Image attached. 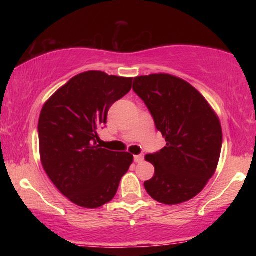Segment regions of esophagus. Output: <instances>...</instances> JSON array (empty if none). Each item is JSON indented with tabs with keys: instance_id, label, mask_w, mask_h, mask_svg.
I'll list each match as a JSON object with an SVG mask.
<instances>
[{
	"instance_id": "obj_1",
	"label": "esophagus",
	"mask_w": 256,
	"mask_h": 256,
	"mask_svg": "<svg viewBox=\"0 0 256 256\" xmlns=\"http://www.w3.org/2000/svg\"><path fill=\"white\" fill-rule=\"evenodd\" d=\"M144 160V154H138V156H134V162L136 164H140Z\"/></svg>"
}]
</instances>
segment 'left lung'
I'll use <instances>...</instances> for the list:
<instances>
[{"label": "left lung", "instance_id": "1", "mask_svg": "<svg viewBox=\"0 0 256 256\" xmlns=\"http://www.w3.org/2000/svg\"><path fill=\"white\" fill-rule=\"evenodd\" d=\"M133 90L154 120L166 146L146 156L154 175L144 182L154 200L180 204L196 196L216 172L222 146L218 115L188 82L167 73L134 78Z\"/></svg>", "mask_w": 256, "mask_h": 256}]
</instances>
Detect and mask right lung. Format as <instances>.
<instances>
[{
  "mask_svg": "<svg viewBox=\"0 0 256 256\" xmlns=\"http://www.w3.org/2000/svg\"><path fill=\"white\" fill-rule=\"evenodd\" d=\"M132 80L102 71L80 73L42 108V164L60 192L76 206L94 209L112 201L133 162V154L96 144L108 110L131 90Z\"/></svg>",
  "mask_w": 256,
  "mask_h": 256,
  "instance_id": "right-lung-1",
  "label": "right lung"
}]
</instances>
